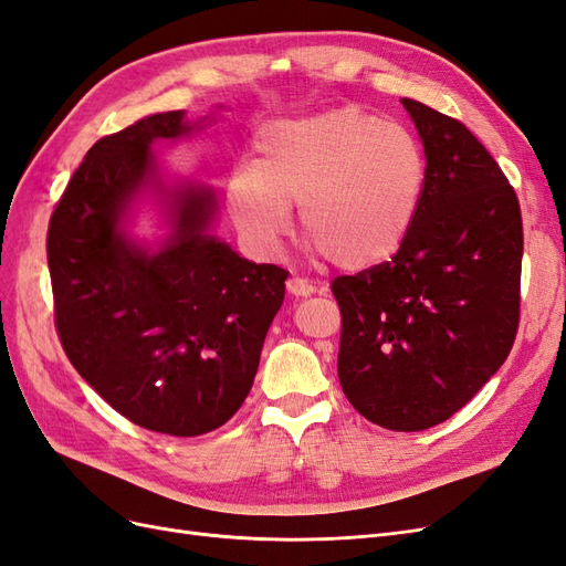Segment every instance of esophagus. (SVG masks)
<instances>
[{
  "mask_svg": "<svg viewBox=\"0 0 566 566\" xmlns=\"http://www.w3.org/2000/svg\"><path fill=\"white\" fill-rule=\"evenodd\" d=\"M285 287H287V293L295 295V297H306V295H314L316 293V285L310 283L306 279H300V276L287 279Z\"/></svg>",
  "mask_w": 566,
  "mask_h": 566,
  "instance_id": "1",
  "label": "esophagus"
}]
</instances>
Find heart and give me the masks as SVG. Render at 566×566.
I'll list each match as a JSON object with an SVG mask.
<instances>
[{
	"mask_svg": "<svg viewBox=\"0 0 566 566\" xmlns=\"http://www.w3.org/2000/svg\"><path fill=\"white\" fill-rule=\"evenodd\" d=\"M424 181L427 160L413 134L347 106L262 127L252 167L227 184V208L254 248L276 250L297 205L304 241L354 271L397 254L416 224Z\"/></svg>",
	"mask_w": 566,
	"mask_h": 566,
	"instance_id": "obj_1",
	"label": "heart"
}]
</instances>
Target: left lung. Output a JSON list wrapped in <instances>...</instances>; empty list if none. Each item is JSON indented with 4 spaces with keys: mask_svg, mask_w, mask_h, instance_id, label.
Returning <instances> with one entry per match:
<instances>
[{
    "mask_svg": "<svg viewBox=\"0 0 566 566\" xmlns=\"http://www.w3.org/2000/svg\"><path fill=\"white\" fill-rule=\"evenodd\" d=\"M427 160L416 224L391 262L333 281L337 375L349 403L394 432L449 420L503 366L520 325L515 188L458 119L413 98Z\"/></svg>",
    "mask_w": 566,
    "mask_h": 566,
    "instance_id": "obj_1",
    "label": "left lung"
}]
</instances>
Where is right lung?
Wrapping results in <instances>:
<instances>
[{
    "mask_svg": "<svg viewBox=\"0 0 566 566\" xmlns=\"http://www.w3.org/2000/svg\"><path fill=\"white\" fill-rule=\"evenodd\" d=\"M193 129L169 111L98 139L46 233L65 356L119 416L172 437L212 432L243 406L287 279L210 235V186L163 181L150 144ZM142 192L166 208L170 235L158 251L124 231Z\"/></svg>",
    "mask_w": 566,
    "mask_h": 566,
    "instance_id": "add662e5",
    "label": "right lung"
}]
</instances>
